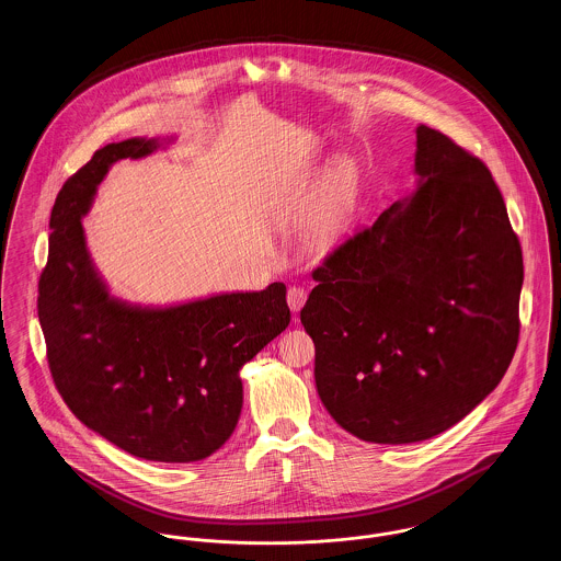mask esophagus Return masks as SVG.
Here are the masks:
<instances>
[{
	"label": "esophagus",
	"mask_w": 561,
	"mask_h": 561,
	"mask_svg": "<svg viewBox=\"0 0 561 561\" xmlns=\"http://www.w3.org/2000/svg\"><path fill=\"white\" fill-rule=\"evenodd\" d=\"M286 298H288V307L293 309L294 313H298L305 307V302H307V290L300 288V286H293L288 290Z\"/></svg>",
	"instance_id": "34e87169"
}]
</instances>
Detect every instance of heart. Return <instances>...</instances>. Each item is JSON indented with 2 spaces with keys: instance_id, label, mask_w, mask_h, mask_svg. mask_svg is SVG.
I'll return each mask as SVG.
<instances>
[{
  "instance_id": "heart-1",
  "label": "heart",
  "mask_w": 561,
  "mask_h": 561,
  "mask_svg": "<svg viewBox=\"0 0 561 561\" xmlns=\"http://www.w3.org/2000/svg\"><path fill=\"white\" fill-rule=\"evenodd\" d=\"M359 185L362 176L355 161L339 158L328 165L309 213L311 240L332 243L345 233L359 199Z\"/></svg>"
}]
</instances>
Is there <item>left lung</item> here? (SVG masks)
<instances>
[{
	"mask_svg": "<svg viewBox=\"0 0 561 561\" xmlns=\"http://www.w3.org/2000/svg\"><path fill=\"white\" fill-rule=\"evenodd\" d=\"M416 191L313 271L300 321L330 416L374 444H414L490 396L519 339L522 245L485 163L416 128Z\"/></svg>",
	"mask_w": 561,
	"mask_h": 561,
	"instance_id": "1",
	"label": "left lung"
}]
</instances>
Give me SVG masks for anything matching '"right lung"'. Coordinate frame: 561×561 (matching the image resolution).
<instances>
[{
	"instance_id": "obj_1",
	"label": "right lung",
	"mask_w": 561,
	"mask_h": 561,
	"mask_svg": "<svg viewBox=\"0 0 561 561\" xmlns=\"http://www.w3.org/2000/svg\"><path fill=\"white\" fill-rule=\"evenodd\" d=\"M165 142L172 138L111 142L58 191L37 316L54 385L85 427L145 460L193 462L231 437L241 366L288 328L290 309L282 282L163 309L108 294L81 218L115 161Z\"/></svg>"
}]
</instances>
